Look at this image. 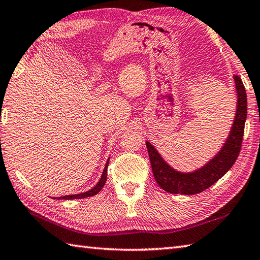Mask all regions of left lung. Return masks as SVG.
<instances>
[{"mask_svg": "<svg viewBox=\"0 0 260 260\" xmlns=\"http://www.w3.org/2000/svg\"><path fill=\"white\" fill-rule=\"evenodd\" d=\"M236 82L238 105H237L236 118L230 135L217 155L206 167L192 173H181L170 168L163 161L161 155L151 143L146 142V147L150 156L153 175L157 184L167 192L173 194H197L214 184L220 178L228 172L239 155L242 137H244L245 123L247 118V93L245 86L239 76L234 77Z\"/></svg>", "mask_w": 260, "mask_h": 260, "instance_id": "obj_1", "label": "left lung"}]
</instances>
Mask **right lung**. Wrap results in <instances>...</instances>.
Segmentation results:
<instances>
[{
	"label": "right lung",
	"mask_w": 260,
	"mask_h": 260,
	"mask_svg": "<svg viewBox=\"0 0 260 260\" xmlns=\"http://www.w3.org/2000/svg\"><path fill=\"white\" fill-rule=\"evenodd\" d=\"M107 169H108V162L106 163V167H105L104 169V172H103V175L101 180H99L98 183L92 187L91 190L87 191V192H84V193H79V194H74V196H64V197H61L59 199H63V200H73V199H82V198H88V197H92L97 194V193L101 191L103 189V186L105 185V183H106V180H107Z\"/></svg>",
	"instance_id": "obj_1"
}]
</instances>
